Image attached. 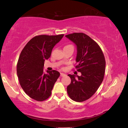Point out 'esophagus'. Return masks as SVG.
<instances>
[{"mask_svg": "<svg viewBox=\"0 0 128 128\" xmlns=\"http://www.w3.org/2000/svg\"><path fill=\"white\" fill-rule=\"evenodd\" d=\"M66 76V74H65V73H60V76L61 77H64V76Z\"/></svg>", "mask_w": 128, "mask_h": 128, "instance_id": "obj_1", "label": "esophagus"}]
</instances>
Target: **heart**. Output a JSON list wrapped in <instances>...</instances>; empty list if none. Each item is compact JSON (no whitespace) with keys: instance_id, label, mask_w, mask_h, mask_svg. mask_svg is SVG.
Listing matches in <instances>:
<instances>
[{"instance_id":"obj_1","label":"heart","mask_w":128,"mask_h":128,"mask_svg":"<svg viewBox=\"0 0 128 128\" xmlns=\"http://www.w3.org/2000/svg\"><path fill=\"white\" fill-rule=\"evenodd\" d=\"M66 46H71V45H66ZM66 46H65V47H66Z\"/></svg>"}]
</instances>
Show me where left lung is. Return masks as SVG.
Here are the masks:
<instances>
[{"mask_svg": "<svg viewBox=\"0 0 128 128\" xmlns=\"http://www.w3.org/2000/svg\"><path fill=\"white\" fill-rule=\"evenodd\" d=\"M66 36L77 47L76 68L81 73L80 76L68 74L71 83L67 86V92L72 100L81 102L92 97L101 85L105 72V58L99 45L86 34L74 33Z\"/></svg>", "mask_w": 128, "mask_h": 128, "instance_id": "obj_1", "label": "left lung"}]
</instances>
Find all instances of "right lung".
Returning a JSON list of instances; mask_svg holds the SVG:
<instances>
[{
	"label": "right lung",
	"mask_w": 128,
	"mask_h": 128,
	"mask_svg": "<svg viewBox=\"0 0 128 128\" xmlns=\"http://www.w3.org/2000/svg\"><path fill=\"white\" fill-rule=\"evenodd\" d=\"M40 35L34 36L25 45L19 56L17 74L20 85L30 98L43 101L51 94L60 73L57 70L43 71L44 62L50 57L54 47L63 37Z\"/></svg>",
	"instance_id": "1"
}]
</instances>
